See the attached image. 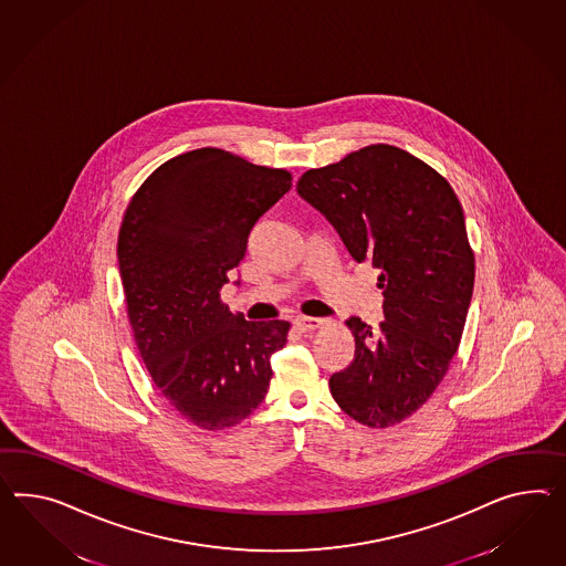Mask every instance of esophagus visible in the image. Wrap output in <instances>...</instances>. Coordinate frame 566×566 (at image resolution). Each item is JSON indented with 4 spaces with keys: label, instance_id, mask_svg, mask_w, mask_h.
I'll use <instances>...</instances> for the list:
<instances>
[{
    "label": "esophagus",
    "instance_id": "34e87169",
    "mask_svg": "<svg viewBox=\"0 0 566 566\" xmlns=\"http://www.w3.org/2000/svg\"><path fill=\"white\" fill-rule=\"evenodd\" d=\"M324 324L322 318H307V316H300V318L293 319V326L300 331V333H310V331H316Z\"/></svg>",
    "mask_w": 566,
    "mask_h": 566
}]
</instances>
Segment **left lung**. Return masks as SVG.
Returning a JSON list of instances; mask_svg holds the SVG:
<instances>
[{"instance_id":"left-lung-1","label":"left lung","mask_w":566,"mask_h":566,"mask_svg":"<svg viewBox=\"0 0 566 566\" xmlns=\"http://www.w3.org/2000/svg\"><path fill=\"white\" fill-rule=\"evenodd\" d=\"M297 192L316 207L384 290V322L345 324L355 359L331 377L350 419L386 429L424 405L460 347L474 290V252L450 182L400 147L367 146L307 170Z\"/></svg>"}]
</instances>
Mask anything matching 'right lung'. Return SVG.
<instances>
[{"mask_svg": "<svg viewBox=\"0 0 566 566\" xmlns=\"http://www.w3.org/2000/svg\"><path fill=\"white\" fill-rule=\"evenodd\" d=\"M290 189L283 168L201 147L164 161L125 211L116 254L135 345L161 396L199 429L250 417L287 343L290 322H247L219 291Z\"/></svg>", "mask_w": 566, "mask_h": 566, "instance_id": "add662e5", "label": "right lung"}]
</instances>
